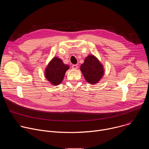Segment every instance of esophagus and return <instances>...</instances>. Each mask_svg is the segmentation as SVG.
Listing matches in <instances>:
<instances>
[{"instance_id":"34e87169","label":"esophagus","mask_w":149,"mask_h":149,"mask_svg":"<svg viewBox=\"0 0 149 149\" xmlns=\"http://www.w3.org/2000/svg\"><path fill=\"white\" fill-rule=\"evenodd\" d=\"M72 68L74 69V70H77V69L78 68V65H75V64L72 65Z\"/></svg>"}]
</instances>
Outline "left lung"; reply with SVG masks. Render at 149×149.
Instances as JSON below:
<instances>
[{
  "label": "left lung",
  "mask_w": 149,
  "mask_h": 149,
  "mask_svg": "<svg viewBox=\"0 0 149 149\" xmlns=\"http://www.w3.org/2000/svg\"><path fill=\"white\" fill-rule=\"evenodd\" d=\"M81 71L87 81L91 84L97 83L104 74L103 66L93 55L86 58L80 67Z\"/></svg>",
  "instance_id": "1"
}]
</instances>
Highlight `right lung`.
<instances>
[{
  "label": "right lung",
  "instance_id": "obj_1",
  "mask_svg": "<svg viewBox=\"0 0 149 149\" xmlns=\"http://www.w3.org/2000/svg\"><path fill=\"white\" fill-rule=\"evenodd\" d=\"M68 69V65L64 64L61 59L55 57L46 68L45 77L51 83L56 86L62 81L65 72Z\"/></svg>",
  "mask_w": 149,
  "mask_h": 149
}]
</instances>
